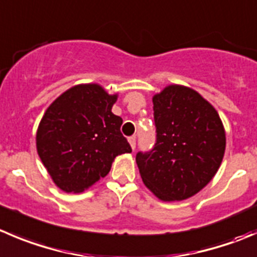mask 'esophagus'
<instances>
[{"instance_id": "34e87169", "label": "esophagus", "mask_w": 257, "mask_h": 257, "mask_svg": "<svg viewBox=\"0 0 257 257\" xmlns=\"http://www.w3.org/2000/svg\"><path fill=\"white\" fill-rule=\"evenodd\" d=\"M128 142H129V144H131L132 149L134 151V149H136V137H129Z\"/></svg>"}]
</instances>
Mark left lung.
I'll return each instance as SVG.
<instances>
[{
    "mask_svg": "<svg viewBox=\"0 0 257 257\" xmlns=\"http://www.w3.org/2000/svg\"><path fill=\"white\" fill-rule=\"evenodd\" d=\"M157 141L137 153L144 184L162 201L195 196L217 173L226 148L223 124L216 109L183 85H168L153 96Z\"/></svg>",
    "mask_w": 257,
    "mask_h": 257,
    "instance_id": "8db88e82",
    "label": "left lung"
}]
</instances>
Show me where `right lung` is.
<instances>
[{
    "mask_svg": "<svg viewBox=\"0 0 257 257\" xmlns=\"http://www.w3.org/2000/svg\"><path fill=\"white\" fill-rule=\"evenodd\" d=\"M118 94L99 84H80L46 109L36 133L40 159L54 183L79 193L105 177L114 158L131 153L120 132L123 119L111 113Z\"/></svg>",
    "mask_w": 257,
    "mask_h": 257,
    "instance_id": "add662e5",
    "label": "right lung"
}]
</instances>
